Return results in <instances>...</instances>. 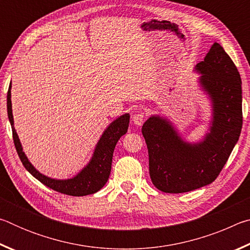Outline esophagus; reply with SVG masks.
Returning a JSON list of instances; mask_svg holds the SVG:
<instances>
[{"label":"esophagus","mask_w":250,"mask_h":250,"mask_svg":"<svg viewBox=\"0 0 250 250\" xmlns=\"http://www.w3.org/2000/svg\"><path fill=\"white\" fill-rule=\"evenodd\" d=\"M132 121L134 122L135 125H139V126L142 125L143 122H145V113H143L142 111L134 113V115L132 116Z\"/></svg>","instance_id":"obj_1"}]
</instances>
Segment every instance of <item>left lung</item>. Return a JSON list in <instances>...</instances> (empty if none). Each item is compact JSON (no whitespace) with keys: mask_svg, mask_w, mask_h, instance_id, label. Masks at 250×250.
<instances>
[{"mask_svg":"<svg viewBox=\"0 0 250 250\" xmlns=\"http://www.w3.org/2000/svg\"><path fill=\"white\" fill-rule=\"evenodd\" d=\"M194 71L201 75L197 83L211 107L203 140L186 141L167 118L159 115L142 125L151 181L164 193L191 192L214 182L242 131V79L222 46L214 43Z\"/></svg>","mask_w":250,"mask_h":250,"instance_id":"left-lung-1","label":"left lung"}]
</instances>
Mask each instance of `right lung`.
Listing matches in <instances>:
<instances>
[{"label":"right lung","instance_id":"right-lung-1","mask_svg":"<svg viewBox=\"0 0 250 250\" xmlns=\"http://www.w3.org/2000/svg\"><path fill=\"white\" fill-rule=\"evenodd\" d=\"M11 88L12 83H10L7 91V116L12 126L16 151H18V154L25 168L41 183L48 186L54 191L66 194V195L84 196L94 194L98 192L100 188H103L104 185L107 183L110 172H111L112 156L117 142L128 131L130 120L129 113H125V115L118 117L116 120H113L105 128L104 133L101 134L99 141L97 142L90 161L77 174L70 177V179L65 180L52 179V177L42 174L39 170H36L33 164L29 162L26 154L23 151L22 143H21L18 132L14 128V119L13 113H12Z\"/></svg>","mask_w":250,"mask_h":250}]
</instances>
